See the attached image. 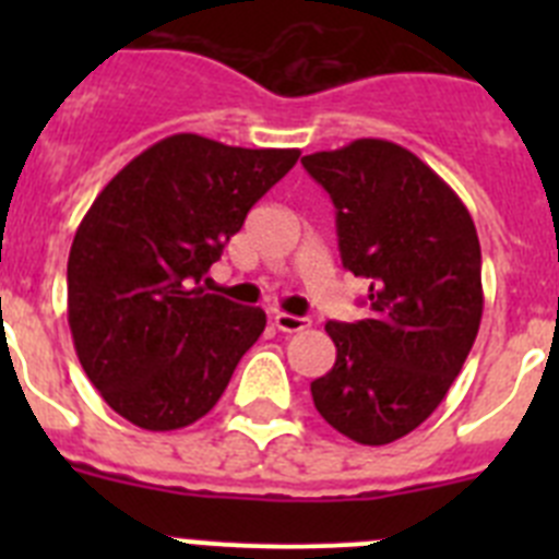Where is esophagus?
<instances>
[{
    "label": "esophagus",
    "instance_id": "1",
    "mask_svg": "<svg viewBox=\"0 0 559 559\" xmlns=\"http://www.w3.org/2000/svg\"><path fill=\"white\" fill-rule=\"evenodd\" d=\"M274 328L283 330V333H302V330L310 328V319L290 313H274Z\"/></svg>",
    "mask_w": 559,
    "mask_h": 559
}]
</instances>
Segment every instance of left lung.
<instances>
[{
  "instance_id": "left-lung-1",
  "label": "left lung",
  "mask_w": 559,
  "mask_h": 559,
  "mask_svg": "<svg viewBox=\"0 0 559 559\" xmlns=\"http://www.w3.org/2000/svg\"><path fill=\"white\" fill-rule=\"evenodd\" d=\"M330 192L344 269L369 280L367 319L328 322L335 364L316 412L360 445H389L445 400L481 324V246L456 192L412 151L355 140L302 156Z\"/></svg>"
}]
</instances>
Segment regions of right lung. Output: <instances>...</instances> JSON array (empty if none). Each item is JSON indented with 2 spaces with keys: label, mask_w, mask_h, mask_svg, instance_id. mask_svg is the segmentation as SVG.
Instances as JSON below:
<instances>
[{
  "label": "right lung",
  "mask_w": 559,
  "mask_h": 559,
  "mask_svg": "<svg viewBox=\"0 0 559 559\" xmlns=\"http://www.w3.org/2000/svg\"><path fill=\"white\" fill-rule=\"evenodd\" d=\"M296 159V147L251 151L173 133L88 206L69 249V330L83 372L128 423L192 426L229 386L265 313L199 283Z\"/></svg>",
  "instance_id": "obj_1"
}]
</instances>
